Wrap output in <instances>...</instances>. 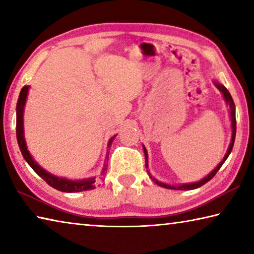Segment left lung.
Instances as JSON below:
<instances>
[{
    "mask_svg": "<svg viewBox=\"0 0 254 254\" xmlns=\"http://www.w3.org/2000/svg\"><path fill=\"white\" fill-rule=\"evenodd\" d=\"M214 85L216 86L218 91L222 93L223 97H224V100L226 102L227 106H229V112H230V118H231V127H232V136H231V142L229 148H227V151L225 153L224 158H223V160L218 163L216 168L214 170H212V173H209L206 177H204L203 179L198 180V182H195V183H188V184H179V185H169V184H166V183H162V182H159L158 179H156L151 176L150 174V170H147L148 174L150 176V178H151L154 183H156L158 186H161L163 188H167V189H177V190H190V189H196L200 186H203L204 184H206L207 182H209L210 179H212L215 174L217 173L220 168L222 167L223 163L225 162V160L227 159V157L230 156V153L232 151V149H233V145H234V140H235V134H236V119H235V105H234V102H233V98H232L230 92L227 91L226 87L223 84H220L218 81L214 80L213 81ZM143 151H144V157H145V168L149 169V165H148V152H147V149L143 145Z\"/></svg>",
    "mask_w": 254,
    "mask_h": 254,
    "instance_id": "obj_1",
    "label": "left lung"
}]
</instances>
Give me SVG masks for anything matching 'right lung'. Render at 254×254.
<instances>
[{"mask_svg": "<svg viewBox=\"0 0 254 254\" xmlns=\"http://www.w3.org/2000/svg\"><path fill=\"white\" fill-rule=\"evenodd\" d=\"M30 86H24V87L21 89L20 95L18 98V103H16V139H18L19 148L21 150V153L24 158V160L29 163V166L36 171V173L40 176V177L45 180V182L50 185L51 187L60 191L65 192H78V191H85L89 190V189L95 188V182L96 177H89L85 179H79V180H70L64 177H58V176H55L53 174L48 173V171L45 170L41 166L38 165V162L32 158L31 153L28 150L27 142H25L24 139V126H23V114H24V106L25 102H27L28 93H29ZM117 134L113 135L109 140V143H107V150L109 148L111 149L112 142H113ZM110 153V152H109ZM107 158V156H106ZM109 161V159H107ZM107 170V163L104 165V168H103V174Z\"/></svg>", "mask_w": 254, "mask_h": 254, "instance_id": "right-lung-1", "label": "right lung"}]
</instances>
